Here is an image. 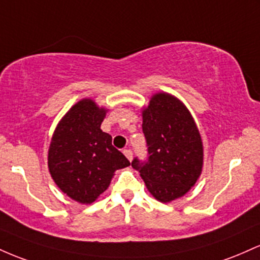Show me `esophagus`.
<instances>
[{
    "label": "esophagus",
    "mask_w": 260,
    "mask_h": 260,
    "mask_svg": "<svg viewBox=\"0 0 260 260\" xmlns=\"http://www.w3.org/2000/svg\"><path fill=\"white\" fill-rule=\"evenodd\" d=\"M122 153H124L125 157H126V158L131 162V159H133V152H131V150H124L122 151Z\"/></svg>",
    "instance_id": "esophagus-1"
}]
</instances>
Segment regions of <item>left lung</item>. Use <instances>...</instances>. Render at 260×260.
I'll list each match as a JSON object with an SVG mask.
<instances>
[{
    "label": "left lung",
    "instance_id": "obj_1",
    "mask_svg": "<svg viewBox=\"0 0 260 260\" xmlns=\"http://www.w3.org/2000/svg\"><path fill=\"white\" fill-rule=\"evenodd\" d=\"M148 159L131 162L154 199L169 203L183 197L199 179L204 147L199 129L183 102L158 92L142 109Z\"/></svg>",
    "mask_w": 260,
    "mask_h": 260
}]
</instances>
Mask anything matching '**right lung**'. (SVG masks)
<instances>
[{"instance_id": "1", "label": "right lung", "mask_w": 260, "mask_h": 260, "mask_svg": "<svg viewBox=\"0 0 260 260\" xmlns=\"http://www.w3.org/2000/svg\"><path fill=\"white\" fill-rule=\"evenodd\" d=\"M108 109L91 98L70 108L52 134L48 167L52 180L72 200L92 204L107 190L116 169L130 166L101 129Z\"/></svg>"}]
</instances>
